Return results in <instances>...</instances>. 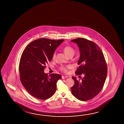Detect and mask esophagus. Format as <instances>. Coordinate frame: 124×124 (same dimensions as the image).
<instances>
[{"instance_id": "obj_1", "label": "esophagus", "mask_w": 124, "mask_h": 124, "mask_svg": "<svg viewBox=\"0 0 124 124\" xmlns=\"http://www.w3.org/2000/svg\"><path fill=\"white\" fill-rule=\"evenodd\" d=\"M67 77H67V76H62V78L63 79H64L65 78H67Z\"/></svg>"}]
</instances>
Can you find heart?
Returning a JSON list of instances; mask_svg holds the SVG:
<instances>
[{"instance_id": "1", "label": "heart", "mask_w": 124, "mask_h": 124, "mask_svg": "<svg viewBox=\"0 0 124 124\" xmlns=\"http://www.w3.org/2000/svg\"><path fill=\"white\" fill-rule=\"evenodd\" d=\"M63 51L64 52L66 53L67 55L68 56H70L71 55H73L75 53V50L74 49L73 47L70 46H66L63 48ZM56 53L54 52L53 54V57L54 58L55 57ZM70 67V66H67V67H61V70L64 71L65 72H67V69Z\"/></svg>"}]
</instances>
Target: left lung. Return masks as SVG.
Here are the masks:
<instances>
[{
  "label": "left lung",
  "instance_id": "8db88e82",
  "mask_svg": "<svg viewBox=\"0 0 124 124\" xmlns=\"http://www.w3.org/2000/svg\"><path fill=\"white\" fill-rule=\"evenodd\" d=\"M79 49V67L76 75H83L81 81L73 77L74 84L71 91L78 100L85 101L95 97L101 91L107 74V68L103 54L99 47L92 41L83 38L71 40Z\"/></svg>",
  "mask_w": 124,
  "mask_h": 124
}]
</instances>
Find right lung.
Instances as JSON below:
<instances>
[{"label":"right lung","mask_w":124,"mask_h":124,"mask_svg":"<svg viewBox=\"0 0 124 124\" xmlns=\"http://www.w3.org/2000/svg\"><path fill=\"white\" fill-rule=\"evenodd\" d=\"M64 40L39 39L30 43L21 57L19 70L23 86L33 96L46 100L54 93L61 75L45 73V65L53 58L57 47Z\"/></svg>","instance_id":"1"}]
</instances>
